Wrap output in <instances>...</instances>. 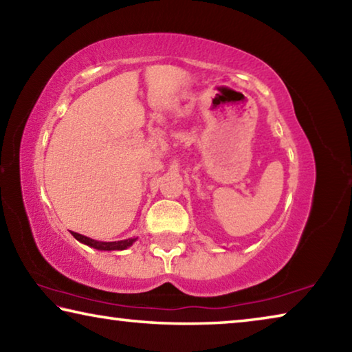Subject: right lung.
<instances>
[{
    "instance_id": "right-lung-1",
    "label": "right lung",
    "mask_w": 352,
    "mask_h": 352,
    "mask_svg": "<svg viewBox=\"0 0 352 352\" xmlns=\"http://www.w3.org/2000/svg\"><path fill=\"white\" fill-rule=\"evenodd\" d=\"M71 234H73L79 242L85 243V245L93 247L96 250H102V252H111V250H126L136 241V237H130V239L116 241V242H99V241L90 239V237H87V236H82L79 233H74V231H71Z\"/></svg>"
}]
</instances>
